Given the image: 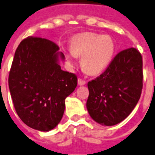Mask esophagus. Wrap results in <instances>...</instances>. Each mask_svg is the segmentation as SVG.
Returning a JSON list of instances; mask_svg holds the SVG:
<instances>
[{
    "instance_id": "34e87169",
    "label": "esophagus",
    "mask_w": 155,
    "mask_h": 155,
    "mask_svg": "<svg viewBox=\"0 0 155 155\" xmlns=\"http://www.w3.org/2000/svg\"><path fill=\"white\" fill-rule=\"evenodd\" d=\"M85 83H86V81L85 80H84L82 78H78V85H85Z\"/></svg>"
}]
</instances>
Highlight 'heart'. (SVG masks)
<instances>
[{"label":"heart","mask_w":155,"mask_h":155,"mask_svg":"<svg viewBox=\"0 0 155 155\" xmlns=\"http://www.w3.org/2000/svg\"><path fill=\"white\" fill-rule=\"evenodd\" d=\"M71 51L66 52V58L71 64L76 57H82L81 66L92 75L101 74L107 68L114 55L116 46L109 35L85 32L74 36L70 42Z\"/></svg>","instance_id":"b5f03b06"}]
</instances>
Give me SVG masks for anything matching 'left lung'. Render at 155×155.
I'll return each mask as SVG.
<instances>
[{"mask_svg": "<svg viewBox=\"0 0 155 155\" xmlns=\"http://www.w3.org/2000/svg\"><path fill=\"white\" fill-rule=\"evenodd\" d=\"M143 58L136 48L119 52L101 74L88 82L86 107L98 124L112 126L130 115L143 89Z\"/></svg>", "mask_w": 155, "mask_h": 155, "instance_id": "8db88e82", "label": "left lung"}]
</instances>
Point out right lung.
Wrapping results in <instances>:
<instances>
[{"instance_id": "add662e5", "label": "right lung", "mask_w": 155, "mask_h": 155, "mask_svg": "<svg viewBox=\"0 0 155 155\" xmlns=\"http://www.w3.org/2000/svg\"><path fill=\"white\" fill-rule=\"evenodd\" d=\"M59 47L41 37H28L19 44L8 76L14 108L20 120L35 130L48 131L62 120L65 100L74 91L78 78L58 63Z\"/></svg>"}]
</instances>
